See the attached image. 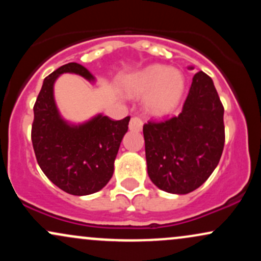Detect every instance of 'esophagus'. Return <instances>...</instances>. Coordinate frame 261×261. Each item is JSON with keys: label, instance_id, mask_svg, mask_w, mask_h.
Here are the masks:
<instances>
[{"label": "esophagus", "instance_id": "obj_1", "mask_svg": "<svg viewBox=\"0 0 261 261\" xmlns=\"http://www.w3.org/2000/svg\"><path fill=\"white\" fill-rule=\"evenodd\" d=\"M142 126H143L142 119L139 118V116H134V118H131L130 124H128V128H130L131 131H141L142 130Z\"/></svg>", "mask_w": 261, "mask_h": 261}]
</instances>
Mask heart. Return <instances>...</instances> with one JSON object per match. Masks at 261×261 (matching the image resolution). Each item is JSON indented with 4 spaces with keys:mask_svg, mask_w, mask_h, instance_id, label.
I'll list each match as a JSON object with an SVG mask.
<instances>
[{
    "mask_svg": "<svg viewBox=\"0 0 261 261\" xmlns=\"http://www.w3.org/2000/svg\"><path fill=\"white\" fill-rule=\"evenodd\" d=\"M125 91L131 97L145 96L146 110L155 116L168 115L175 109L185 87V79L176 68L151 65L125 81Z\"/></svg>",
    "mask_w": 261,
    "mask_h": 261,
    "instance_id": "obj_1",
    "label": "heart"
}]
</instances>
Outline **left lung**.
<instances>
[{
  "mask_svg": "<svg viewBox=\"0 0 261 261\" xmlns=\"http://www.w3.org/2000/svg\"><path fill=\"white\" fill-rule=\"evenodd\" d=\"M223 113L211 77L199 71L178 116L143 125L147 172L155 187L182 195L207 180L222 155Z\"/></svg>",
  "mask_w": 261,
  "mask_h": 261,
  "instance_id": "left-lung-1",
  "label": "left lung"
}]
</instances>
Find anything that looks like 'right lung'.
<instances>
[{"label":"right lung","mask_w":261,"mask_h":261,"mask_svg":"<svg viewBox=\"0 0 261 261\" xmlns=\"http://www.w3.org/2000/svg\"><path fill=\"white\" fill-rule=\"evenodd\" d=\"M62 73L94 81L76 62L61 66L44 80L34 104L33 148L39 167L56 187L71 195H89L106 187L113 176L114 161L130 116L115 121L98 114L80 125L64 120L54 99V83Z\"/></svg>","instance_id":"add662e5"}]
</instances>
